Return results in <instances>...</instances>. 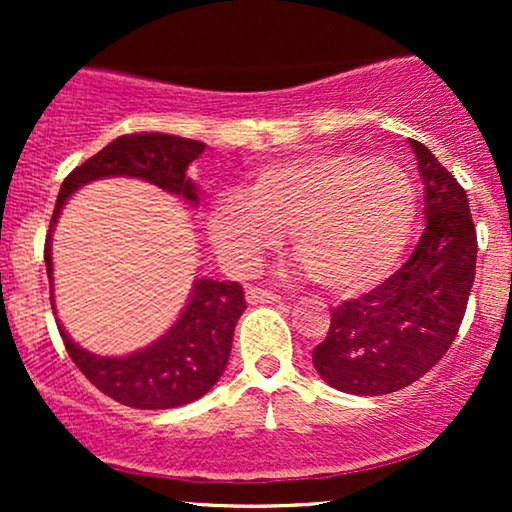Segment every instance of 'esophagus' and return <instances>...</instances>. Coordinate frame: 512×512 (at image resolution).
Listing matches in <instances>:
<instances>
[{"label": "esophagus", "instance_id": "34e87169", "mask_svg": "<svg viewBox=\"0 0 512 512\" xmlns=\"http://www.w3.org/2000/svg\"><path fill=\"white\" fill-rule=\"evenodd\" d=\"M245 298H248L250 305H260V303H279V296L274 291L260 289V286H248L245 291Z\"/></svg>", "mask_w": 512, "mask_h": 512}]
</instances>
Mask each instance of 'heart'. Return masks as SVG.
I'll return each mask as SVG.
<instances>
[{"label":"heart","mask_w":512,"mask_h":512,"mask_svg":"<svg viewBox=\"0 0 512 512\" xmlns=\"http://www.w3.org/2000/svg\"><path fill=\"white\" fill-rule=\"evenodd\" d=\"M414 214V187L395 163L320 151L262 166L245 195L216 199L209 236L221 260L245 274L291 231L293 250L317 284L361 293L395 267Z\"/></svg>","instance_id":"obj_1"}]
</instances>
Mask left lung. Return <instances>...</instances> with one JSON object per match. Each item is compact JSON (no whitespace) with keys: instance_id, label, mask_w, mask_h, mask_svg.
<instances>
[{"instance_id":"1","label":"left lung","mask_w":512,"mask_h":512,"mask_svg":"<svg viewBox=\"0 0 512 512\" xmlns=\"http://www.w3.org/2000/svg\"><path fill=\"white\" fill-rule=\"evenodd\" d=\"M424 180L426 228L414 252L375 289L332 310L313 366L327 385L378 397L409 387L455 342L477 269V228L467 192L411 139Z\"/></svg>"}]
</instances>
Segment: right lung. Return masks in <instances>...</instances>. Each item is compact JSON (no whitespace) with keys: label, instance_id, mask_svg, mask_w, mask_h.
<instances>
[{"label":"right lung","instance_id":"right-lung-1","mask_svg":"<svg viewBox=\"0 0 512 512\" xmlns=\"http://www.w3.org/2000/svg\"><path fill=\"white\" fill-rule=\"evenodd\" d=\"M202 151L204 144L195 139L137 132L117 137L96 156L76 166L62 182L45 238L48 279L52 281V228L72 192L86 182L127 175L154 182L170 195L197 204V187L187 178V168ZM245 308V293L238 281L199 279L180 320L158 342L120 358L84 351L67 337L62 325H57V330L76 368L103 395L132 409H173L207 395L221 378L231 356L233 330Z\"/></svg>","mask_w":512,"mask_h":512}]
</instances>
